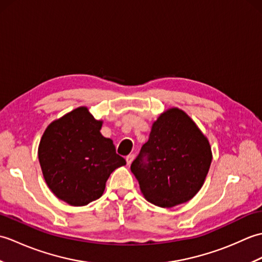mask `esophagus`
Here are the masks:
<instances>
[{"instance_id":"34e87169","label":"esophagus","mask_w":262,"mask_h":262,"mask_svg":"<svg viewBox=\"0 0 262 262\" xmlns=\"http://www.w3.org/2000/svg\"><path fill=\"white\" fill-rule=\"evenodd\" d=\"M134 158H135V155H134V154H129V155H127V158H126V162H127V164H128V165H130V164H132V162H133V160H134Z\"/></svg>"}]
</instances>
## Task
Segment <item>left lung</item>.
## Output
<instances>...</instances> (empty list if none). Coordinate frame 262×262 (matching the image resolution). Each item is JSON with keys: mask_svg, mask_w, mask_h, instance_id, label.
Wrapping results in <instances>:
<instances>
[{"mask_svg": "<svg viewBox=\"0 0 262 262\" xmlns=\"http://www.w3.org/2000/svg\"><path fill=\"white\" fill-rule=\"evenodd\" d=\"M210 163L207 138L185 111L171 108L153 122L130 170L147 202L170 208L200 190Z\"/></svg>", "mask_w": 262, "mask_h": 262, "instance_id": "obj_1", "label": "left lung"}]
</instances>
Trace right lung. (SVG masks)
Instances as JSON below:
<instances>
[{
	"label": "right lung",
	"instance_id": "obj_1",
	"mask_svg": "<svg viewBox=\"0 0 262 262\" xmlns=\"http://www.w3.org/2000/svg\"><path fill=\"white\" fill-rule=\"evenodd\" d=\"M102 121L86 107L76 108L49 125L39 143L38 159L53 193L72 206H84L102 196L109 176L126 164Z\"/></svg>",
	"mask_w": 262,
	"mask_h": 262
}]
</instances>
